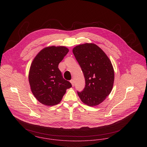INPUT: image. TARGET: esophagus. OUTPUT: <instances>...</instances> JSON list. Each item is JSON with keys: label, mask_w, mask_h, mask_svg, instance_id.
I'll return each instance as SVG.
<instances>
[{"label": "esophagus", "mask_w": 147, "mask_h": 147, "mask_svg": "<svg viewBox=\"0 0 147 147\" xmlns=\"http://www.w3.org/2000/svg\"><path fill=\"white\" fill-rule=\"evenodd\" d=\"M70 82L71 83L72 86H74V80H71L70 81Z\"/></svg>", "instance_id": "34e87169"}]
</instances>
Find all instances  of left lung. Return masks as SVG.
<instances>
[{"instance_id":"left-lung-1","label":"left lung","mask_w":147,"mask_h":147,"mask_svg":"<svg viewBox=\"0 0 147 147\" xmlns=\"http://www.w3.org/2000/svg\"><path fill=\"white\" fill-rule=\"evenodd\" d=\"M85 79V87L78 92L83 103L89 107L99 105L110 94L114 81V70L105 53L94 43H86L72 49Z\"/></svg>"}]
</instances>
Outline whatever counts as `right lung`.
I'll return each mask as SVG.
<instances>
[{
    "mask_svg": "<svg viewBox=\"0 0 147 147\" xmlns=\"http://www.w3.org/2000/svg\"><path fill=\"white\" fill-rule=\"evenodd\" d=\"M64 46L44 48L33 59L30 67L28 79L31 91L36 99L46 106L59 103L71 84L65 80L59 64L69 52Z\"/></svg>",
    "mask_w": 147,
    "mask_h": 147,
    "instance_id": "1",
    "label": "right lung"
}]
</instances>
